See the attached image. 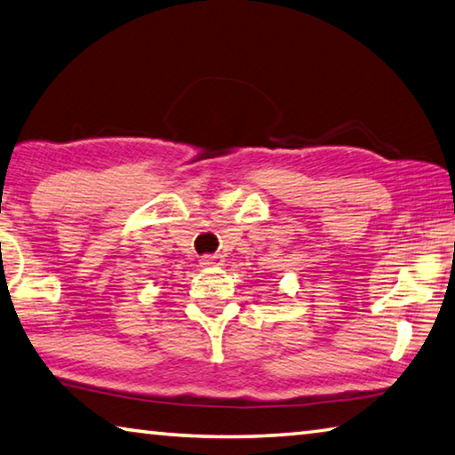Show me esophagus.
I'll use <instances>...</instances> for the list:
<instances>
[{
  "mask_svg": "<svg viewBox=\"0 0 455 455\" xmlns=\"http://www.w3.org/2000/svg\"><path fill=\"white\" fill-rule=\"evenodd\" d=\"M200 265H203V267H220V265H225V259H222V255H204L203 259H200Z\"/></svg>",
  "mask_w": 455,
  "mask_h": 455,
  "instance_id": "esophagus-1",
  "label": "esophagus"
}]
</instances>
